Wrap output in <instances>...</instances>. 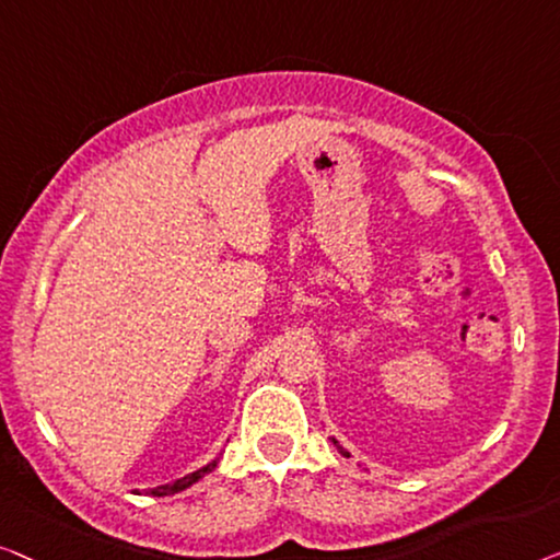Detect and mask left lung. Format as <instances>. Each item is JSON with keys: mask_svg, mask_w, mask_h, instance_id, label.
I'll return each instance as SVG.
<instances>
[{"mask_svg": "<svg viewBox=\"0 0 560 560\" xmlns=\"http://www.w3.org/2000/svg\"><path fill=\"white\" fill-rule=\"evenodd\" d=\"M335 446H337V441H335ZM337 448H340V452H342V446H337Z\"/></svg>", "mask_w": 560, "mask_h": 560, "instance_id": "left-lung-1", "label": "left lung"}]
</instances>
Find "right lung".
I'll use <instances>...</instances> for the list:
<instances>
[{
    "label": "right lung",
    "mask_w": 560,
    "mask_h": 560,
    "mask_svg": "<svg viewBox=\"0 0 560 560\" xmlns=\"http://www.w3.org/2000/svg\"><path fill=\"white\" fill-rule=\"evenodd\" d=\"M218 467V459H212L210 464H205L202 469H198V471H192V475H185L183 479H175V482L172 485H162V487H154V490H149V494H154V498H167V494H175V492H183V490H187V487L190 485H195L198 482V479H202L205 475H210L212 469Z\"/></svg>",
    "instance_id": "1"
}]
</instances>
